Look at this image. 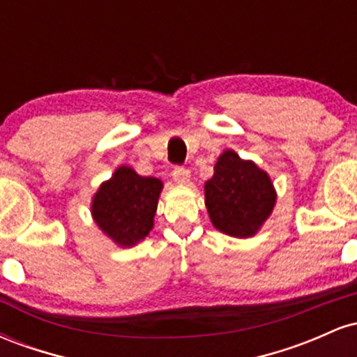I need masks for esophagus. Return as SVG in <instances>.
<instances>
[{
  "label": "esophagus",
  "mask_w": 357,
  "mask_h": 357,
  "mask_svg": "<svg viewBox=\"0 0 357 357\" xmlns=\"http://www.w3.org/2000/svg\"><path fill=\"white\" fill-rule=\"evenodd\" d=\"M173 178L178 184L186 186V184H190V181H191V173L188 169H184V167H174Z\"/></svg>",
  "instance_id": "esophagus-1"
}]
</instances>
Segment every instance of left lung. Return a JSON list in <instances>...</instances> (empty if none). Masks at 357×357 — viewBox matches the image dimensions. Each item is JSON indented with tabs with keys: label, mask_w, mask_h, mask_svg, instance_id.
<instances>
[{
	"label": "left lung",
	"mask_w": 357,
	"mask_h": 357,
	"mask_svg": "<svg viewBox=\"0 0 357 357\" xmlns=\"http://www.w3.org/2000/svg\"><path fill=\"white\" fill-rule=\"evenodd\" d=\"M277 191L267 171L233 149H225L213 178L204 183V204L213 227L233 238L257 235L272 215Z\"/></svg>",
	"instance_id": "1"
}]
</instances>
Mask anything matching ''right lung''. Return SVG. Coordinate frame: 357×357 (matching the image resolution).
Segmentation results:
<instances>
[{
	"label": "right lung",
	"instance_id": "add662e5",
	"mask_svg": "<svg viewBox=\"0 0 357 357\" xmlns=\"http://www.w3.org/2000/svg\"><path fill=\"white\" fill-rule=\"evenodd\" d=\"M162 188L161 179L119 166L92 196V220L117 247H134L153 230Z\"/></svg>",
	"mask_w": 357,
	"mask_h": 357
}]
</instances>
